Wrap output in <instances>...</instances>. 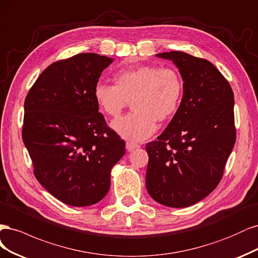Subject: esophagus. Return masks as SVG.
Instances as JSON below:
<instances>
[{"label": "esophagus", "mask_w": 258, "mask_h": 258, "mask_svg": "<svg viewBox=\"0 0 258 258\" xmlns=\"http://www.w3.org/2000/svg\"><path fill=\"white\" fill-rule=\"evenodd\" d=\"M125 147H126V150L128 152H131L133 150H135V149H137L139 146L137 144H135V143H132V141H126Z\"/></svg>", "instance_id": "obj_1"}]
</instances>
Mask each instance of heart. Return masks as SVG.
Wrapping results in <instances>:
<instances>
[{"label":"heart","instance_id":"obj_1","mask_svg":"<svg viewBox=\"0 0 258 258\" xmlns=\"http://www.w3.org/2000/svg\"><path fill=\"white\" fill-rule=\"evenodd\" d=\"M114 86L97 82L93 89L96 105L107 117L118 118L131 102L132 113L112 122L118 134L133 141L150 137L160 122L177 113L184 92L180 73L170 66L141 65L122 69L113 75Z\"/></svg>","mask_w":258,"mask_h":258}]
</instances>
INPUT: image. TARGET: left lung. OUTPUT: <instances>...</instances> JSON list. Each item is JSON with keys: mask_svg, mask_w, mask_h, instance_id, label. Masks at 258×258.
Here are the masks:
<instances>
[{"mask_svg": "<svg viewBox=\"0 0 258 258\" xmlns=\"http://www.w3.org/2000/svg\"><path fill=\"white\" fill-rule=\"evenodd\" d=\"M179 69L184 92L167 127L149 143L148 193L171 208L192 206L218 186L236 141L234 93L205 59L182 51L156 54Z\"/></svg>", "mask_w": 258, "mask_h": 258, "instance_id": "1", "label": "left lung"}]
</instances>
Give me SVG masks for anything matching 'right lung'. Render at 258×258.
Segmentation results:
<instances>
[{
  "mask_svg": "<svg viewBox=\"0 0 258 258\" xmlns=\"http://www.w3.org/2000/svg\"><path fill=\"white\" fill-rule=\"evenodd\" d=\"M111 57L79 53L41 73L24 101L22 139L39 183L62 203L86 207L110 187L125 143L98 112L93 89Z\"/></svg>",
  "mask_w": 258,
  "mask_h": 258,
  "instance_id": "right-lung-1",
  "label": "right lung"
}]
</instances>
